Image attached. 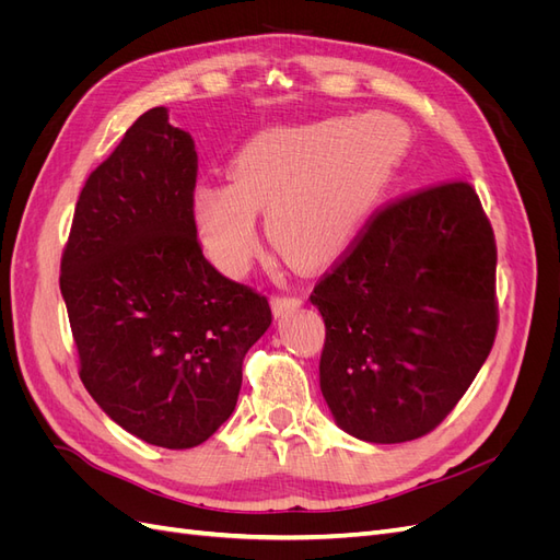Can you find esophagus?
Segmentation results:
<instances>
[{
    "label": "esophagus",
    "instance_id": "obj_1",
    "mask_svg": "<svg viewBox=\"0 0 560 560\" xmlns=\"http://www.w3.org/2000/svg\"><path fill=\"white\" fill-rule=\"evenodd\" d=\"M301 303H303V294H299V292H282V294L273 296V311L280 315L284 311L301 306Z\"/></svg>",
    "mask_w": 560,
    "mask_h": 560
}]
</instances>
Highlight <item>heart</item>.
<instances>
[{
    "instance_id": "1",
    "label": "heart",
    "mask_w": 560,
    "mask_h": 560,
    "mask_svg": "<svg viewBox=\"0 0 560 560\" xmlns=\"http://www.w3.org/2000/svg\"><path fill=\"white\" fill-rule=\"evenodd\" d=\"M409 149L395 116H329L249 140L231 163V184L200 182L194 222L210 259L241 273L257 249V210L287 259L329 257L362 226Z\"/></svg>"
}]
</instances>
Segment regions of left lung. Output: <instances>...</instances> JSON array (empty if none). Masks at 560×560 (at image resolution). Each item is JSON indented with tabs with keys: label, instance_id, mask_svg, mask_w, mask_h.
I'll list each match as a JSON object with an SVG mask.
<instances>
[{
	"label": "left lung",
	"instance_id": "left-lung-1",
	"mask_svg": "<svg viewBox=\"0 0 560 560\" xmlns=\"http://www.w3.org/2000/svg\"><path fill=\"white\" fill-rule=\"evenodd\" d=\"M495 266L469 182L371 212L311 294L327 327L319 387L338 425L374 444L442 425L495 343Z\"/></svg>",
	"mask_w": 560,
	"mask_h": 560
}]
</instances>
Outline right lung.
I'll list each match as a JSON object with an SVG mask.
<instances>
[{
  "label": "right lung",
  "instance_id": "1",
  "mask_svg": "<svg viewBox=\"0 0 560 560\" xmlns=\"http://www.w3.org/2000/svg\"><path fill=\"white\" fill-rule=\"evenodd\" d=\"M196 177L191 135L165 107L144 112L83 184L60 259L81 383L124 430L173 451L229 420L273 317L202 254Z\"/></svg>",
  "mask_w": 560,
  "mask_h": 560
}]
</instances>
